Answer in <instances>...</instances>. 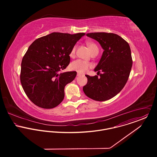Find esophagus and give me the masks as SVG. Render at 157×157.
<instances>
[{
	"label": "esophagus",
	"mask_w": 157,
	"mask_h": 157,
	"mask_svg": "<svg viewBox=\"0 0 157 157\" xmlns=\"http://www.w3.org/2000/svg\"><path fill=\"white\" fill-rule=\"evenodd\" d=\"M82 75V74H80V73H78H78H77V75L78 77V76H80V75Z\"/></svg>",
	"instance_id": "esophagus-1"
}]
</instances>
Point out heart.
I'll use <instances>...</instances> for the list:
<instances>
[{
  "instance_id": "obj_1",
  "label": "heart",
  "mask_w": 157,
  "mask_h": 157,
  "mask_svg": "<svg viewBox=\"0 0 157 157\" xmlns=\"http://www.w3.org/2000/svg\"><path fill=\"white\" fill-rule=\"evenodd\" d=\"M87 45L89 46V48L90 49V51L92 52V54L98 51V49L97 46L95 45L94 42H87ZM75 51H76V46H74L71 52H70V56L73 57H74L75 54ZM91 67V64L86 61L80 60V59H78L76 60L75 61H74L73 62H72L71 65V67L72 69L77 71L78 72L80 73H84L86 72L90 67Z\"/></svg>"
}]
</instances>
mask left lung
Returning a JSON list of instances; mask_svg holds the SVG:
<instances>
[{
  "instance_id": "8db88e82",
  "label": "left lung",
  "mask_w": 157,
  "mask_h": 157,
  "mask_svg": "<svg viewBox=\"0 0 157 157\" xmlns=\"http://www.w3.org/2000/svg\"><path fill=\"white\" fill-rule=\"evenodd\" d=\"M88 37L97 40L104 49L101 59L94 69L97 75L88 78L83 90L86 96L95 101H106L118 94L125 86L132 66L129 44L118 35L108 33H91Z\"/></svg>"
}]
</instances>
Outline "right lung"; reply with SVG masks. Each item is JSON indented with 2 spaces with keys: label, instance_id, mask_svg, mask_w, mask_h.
<instances>
[{
  "label": "right lung",
  "instance_id": "right-lung-1",
  "mask_svg": "<svg viewBox=\"0 0 157 157\" xmlns=\"http://www.w3.org/2000/svg\"><path fill=\"white\" fill-rule=\"evenodd\" d=\"M85 33H52L30 45L21 63V82L29 99L37 106L52 109L65 97L64 89L77 72L60 73L70 63V52Z\"/></svg>",
  "mask_w": 157,
  "mask_h": 157
}]
</instances>
